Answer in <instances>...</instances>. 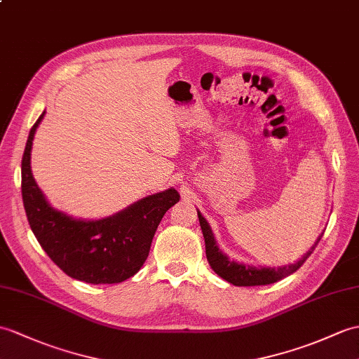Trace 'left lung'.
I'll list each match as a JSON object with an SVG mask.
<instances>
[{"label":"left lung","instance_id":"obj_1","mask_svg":"<svg viewBox=\"0 0 359 359\" xmlns=\"http://www.w3.org/2000/svg\"><path fill=\"white\" fill-rule=\"evenodd\" d=\"M198 215V222H200V228H202L203 232V238H205V248H206V258L210 262V266L214 269V272L222 277L223 280H226L228 283L234 286H263V285H271V283L278 281L281 278L287 277V275L294 273L298 271L307 258L311 257L313 252L315 246L318 245V241L321 240L323 234L318 237V240L315 241V245L309 249V252H306L298 262L294 264H287V266H281V268H255V266H246L237 262H231L229 258L224 255L217 243H215V238L212 236V231L210 228V223L205 220L202 214L197 211Z\"/></svg>","mask_w":359,"mask_h":359}]
</instances>
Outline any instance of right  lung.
Listing matches in <instances>:
<instances>
[{
	"label": "right lung",
	"mask_w": 359,
	"mask_h": 359,
	"mask_svg": "<svg viewBox=\"0 0 359 359\" xmlns=\"http://www.w3.org/2000/svg\"><path fill=\"white\" fill-rule=\"evenodd\" d=\"M44 114L29 133L21 162L22 202L33 234L52 262L69 277L91 285L125 281L144 266L157 226L180 196L170 188L101 220H76L53 210L30 170L33 136Z\"/></svg>",
	"instance_id": "right-lung-1"
}]
</instances>
